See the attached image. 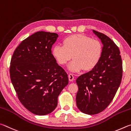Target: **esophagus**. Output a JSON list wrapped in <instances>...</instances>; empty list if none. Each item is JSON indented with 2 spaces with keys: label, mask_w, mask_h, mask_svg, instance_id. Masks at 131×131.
<instances>
[{
  "label": "esophagus",
  "mask_w": 131,
  "mask_h": 131,
  "mask_svg": "<svg viewBox=\"0 0 131 131\" xmlns=\"http://www.w3.org/2000/svg\"><path fill=\"white\" fill-rule=\"evenodd\" d=\"M68 79H69V81H71V82L74 81V75H73L72 74H70L69 75H68Z\"/></svg>",
  "instance_id": "esophagus-1"
}]
</instances>
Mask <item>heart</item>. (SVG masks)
Returning a JSON list of instances; mask_svg holds the SVG:
<instances>
[{"instance_id":"1","label":"heart","mask_w":131,"mask_h":131,"mask_svg":"<svg viewBox=\"0 0 131 131\" xmlns=\"http://www.w3.org/2000/svg\"><path fill=\"white\" fill-rule=\"evenodd\" d=\"M63 45H56L52 54L60 65L64 66L74 59L68 67L70 71L79 72L93 70L99 63L103 52L101 41L82 34H72L63 40Z\"/></svg>"}]
</instances>
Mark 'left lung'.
I'll return each mask as SVG.
<instances>
[{"instance_id":"obj_1","label":"left lung","mask_w":131,"mask_h":131,"mask_svg":"<svg viewBox=\"0 0 131 131\" xmlns=\"http://www.w3.org/2000/svg\"><path fill=\"white\" fill-rule=\"evenodd\" d=\"M103 44L99 63L92 70L78 78L77 107L93 115L102 112L112 101L121 83L123 66L118 47L105 34L94 30Z\"/></svg>"}]
</instances>
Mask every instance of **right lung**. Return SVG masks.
<instances>
[{
    "mask_svg": "<svg viewBox=\"0 0 131 131\" xmlns=\"http://www.w3.org/2000/svg\"><path fill=\"white\" fill-rule=\"evenodd\" d=\"M57 37L54 33L36 32L22 41L11 59L10 78L18 99L36 115L53 111L68 83L67 74L52 54Z\"/></svg>",
    "mask_w": 131,
    "mask_h": 131,
    "instance_id": "add662e5",
    "label": "right lung"
}]
</instances>
